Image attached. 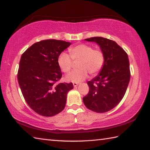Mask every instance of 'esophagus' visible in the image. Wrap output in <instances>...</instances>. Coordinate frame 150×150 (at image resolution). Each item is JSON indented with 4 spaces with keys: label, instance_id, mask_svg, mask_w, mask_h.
<instances>
[{
    "label": "esophagus",
    "instance_id": "34e87169",
    "mask_svg": "<svg viewBox=\"0 0 150 150\" xmlns=\"http://www.w3.org/2000/svg\"><path fill=\"white\" fill-rule=\"evenodd\" d=\"M73 86H74V87H77L79 85V83H73Z\"/></svg>",
    "mask_w": 150,
    "mask_h": 150
}]
</instances>
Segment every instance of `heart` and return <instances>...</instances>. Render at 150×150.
I'll list each match as a JSON object with an SVG mask.
<instances>
[{
  "label": "heart",
  "mask_w": 150,
  "mask_h": 150,
  "mask_svg": "<svg viewBox=\"0 0 150 150\" xmlns=\"http://www.w3.org/2000/svg\"><path fill=\"white\" fill-rule=\"evenodd\" d=\"M69 55L65 52L59 54L57 63L63 72L69 73L73 66V61L78 62L77 70L73 71L66 76V80L73 83H79L85 80L90 75H96L102 68L105 63V55L102 51L93 49L90 45L81 44L70 47Z\"/></svg>",
  "instance_id": "obj_1"
}]
</instances>
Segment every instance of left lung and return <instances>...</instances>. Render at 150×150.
Returning <instances> with one entry per match:
<instances>
[{
    "label": "left lung",
    "instance_id": "1",
    "mask_svg": "<svg viewBox=\"0 0 150 150\" xmlns=\"http://www.w3.org/2000/svg\"><path fill=\"white\" fill-rule=\"evenodd\" d=\"M85 40L99 45L105 63L99 74L87 82L89 91L83 101L91 110L106 112L118 105L125 95L130 79L128 54L113 40L103 37Z\"/></svg>",
    "mask_w": 150,
    "mask_h": 150
}]
</instances>
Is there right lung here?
Listing matches in <instances>:
<instances>
[{
	"mask_svg": "<svg viewBox=\"0 0 150 150\" xmlns=\"http://www.w3.org/2000/svg\"><path fill=\"white\" fill-rule=\"evenodd\" d=\"M70 42L45 40L35 43L22 54L18 81L25 100L40 115L53 116L64 109L72 83H59L62 72L58 65L59 54Z\"/></svg>",
	"mask_w": 150,
	"mask_h": 150,
	"instance_id": "1",
	"label": "right lung"
}]
</instances>
